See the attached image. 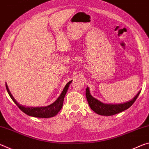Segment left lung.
Listing matches in <instances>:
<instances>
[{"label":"left lung","instance_id":"obj_1","mask_svg":"<svg viewBox=\"0 0 149 149\" xmlns=\"http://www.w3.org/2000/svg\"><path fill=\"white\" fill-rule=\"evenodd\" d=\"M140 93L141 91L138 92L132 100L120 104H106L102 102L91 95L89 88L88 87H87L85 95L90 108L97 114L101 116H113L128 109L134 103Z\"/></svg>","mask_w":149,"mask_h":149}]
</instances>
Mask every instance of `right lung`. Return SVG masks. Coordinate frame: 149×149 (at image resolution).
<instances>
[{"label":"right lung","mask_w":149,"mask_h":149,"mask_svg":"<svg viewBox=\"0 0 149 149\" xmlns=\"http://www.w3.org/2000/svg\"><path fill=\"white\" fill-rule=\"evenodd\" d=\"M72 81H70L68 84L65 85L64 89H63L61 94L58 97V98L55 100V101L52 103L51 104L48 105L47 107H26L25 106L19 104L17 102L16 99H14L13 96L11 94L10 91L8 89V87L7 84H6V90L8 91V93L10 95V97L12 99V100L15 102L18 108L21 110L22 112H24L25 114L27 115L30 116L36 117V118H48L53 117L56 116L58 113L60 112L61 108L63 106V102H64V99L65 97V95L66 94L68 89L70 86V84H71Z\"/></svg>","instance_id":"1"}]
</instances>
